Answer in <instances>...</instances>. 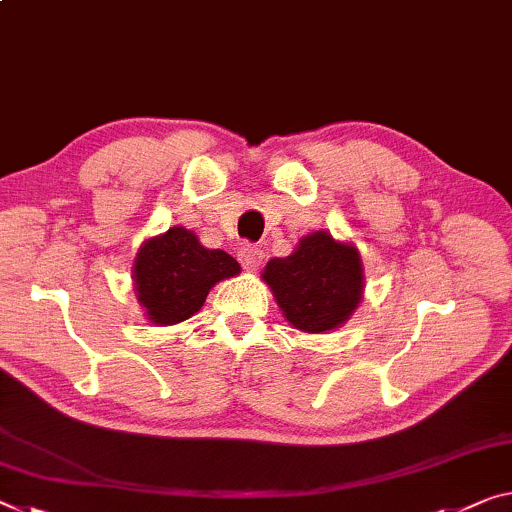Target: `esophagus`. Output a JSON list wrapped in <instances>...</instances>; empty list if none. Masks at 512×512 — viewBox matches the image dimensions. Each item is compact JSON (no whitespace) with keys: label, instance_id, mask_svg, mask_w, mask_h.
I'll use <instances>...</instances> for the list:
<instances>
[{"label":"esophagus","instance_id":"1","mask_svg":"<svg viewBox=\"0 0 512 512\" xmlns=\"http://www.w3.org/2000/svg\"><path fill=\"white\" fill-rule=\"evenodd\" d=\"M238 258H240V263L245 265L249 272H256L258 267H261L265 254H263V249H261V247H254V245H242V247H240V251H238Z\"/></svg>","mask_w":512,"mask_h":512}]
</instances>
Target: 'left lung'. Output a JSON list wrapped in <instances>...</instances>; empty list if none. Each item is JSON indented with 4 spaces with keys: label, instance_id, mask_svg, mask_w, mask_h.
Masks as SVG:
<instances>
[{
    "label": "left lung",
    "instance_id": "1",
    "mask_svg": "<svg viewBox=\"0 0 512 512\" xmlns=\"http://www.w3.org/2000/svg\"><path fill=\"white\" fill-rule=\"evenodd\" d=\"M261 279L290 325L306 334H327L352 318L364 300V265L352 242L313 231L293 254L267 261Z\"/></svg>",
    "mask_w": 512,
    "mask_h": 512
}]
</instances>
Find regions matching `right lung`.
I'll use <instances>...</instances> for the list:
<instances>
[{
  "label": "right lung",
  "instance_id": "1",
  "mask_svg": "<svg viewBox=\"0 0 512 512\" xmlns=\"http://www.w3.org/2000/svg\"><path fill=\"white\" fill-rule=\"evenodd\" d=\"M240 274V263L222 249L203 247L185 226L141 242L132 263L139 306L153 325L167 327L192 318L212 286Z\"/></svg>",
  "mask_w": 512,
  "mask_h": 512
}]
</instances>
